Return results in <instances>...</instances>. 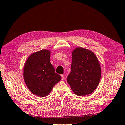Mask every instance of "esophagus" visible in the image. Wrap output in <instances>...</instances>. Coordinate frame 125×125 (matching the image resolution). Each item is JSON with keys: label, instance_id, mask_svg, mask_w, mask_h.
<instances>
[{"label": "esophagus", "instance_id": "1", "mask_svg": "<svg viewBox=\"0 0 125 125\" xmlns=\"http://www.w3.org/2000/svg\"><path fill=\"white\" fill-rule=\"evenodd\" d=\"M61 77H62V80H63V79H64V77H65V76H64V75H63V74H62V75H61Z\"/></svg>", "mask_w": 125, "mask_h": 125}]
</instances>
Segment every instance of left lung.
<instances>
[{
	"label": "left lung",
	"mask_w": 125,
	"mask_h": 125,
	"mask_svg": "<svg viewBox=\"0 0 125 125\" xmlns=\"http://www.w3.org/2000/svg\"><path fill=\"white\" fill-rule=\"evenodd\" d=\"M101 68L97 57L88 49L77 47L72 52L71 72L67 81L80 96L93 92L99 84Z\"/></svg>",
	"instance_id": "8db88e82"
}]
</instances>
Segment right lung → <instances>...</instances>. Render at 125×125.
Here are the masks:
<instances>
[{"label":"right lung","mask_w":125,"mask_h":125,"mask_svg":"<svg viewBox=\"0 0 125 125\" xmlns=\"http://www.w3.org/2000/svg\"><path fill=\"white\" fill-rule=\"evenodd\" d=\"M50 51L41 50L30 55L25 63L24 81L29 90L36 96H47L62 79L50 62Z\"/></svg>","instance_id":"add662e5"}]
</instances>
